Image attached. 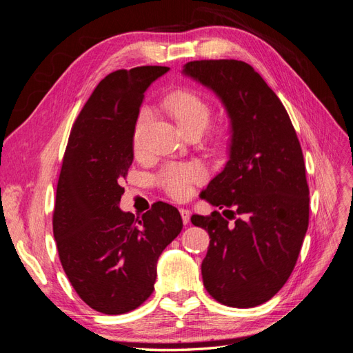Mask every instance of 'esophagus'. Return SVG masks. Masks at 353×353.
Masks as SVG:
<instances>
[{"label":"esophagus","mask_w":353,"mask_h":353,"mask_svg":"<svg viewBox=\"0 0 353 353\" xmlns=\"http://www.w3.org/2000/svg\"><path fill=\"white\" fill-rule=\"evenodd\" d=\"M179 213H181V216H183L184 225H187V223L190 222V210H188V209H181Z\"/></svg>","instance_id":"obj_1"}]
</instances>
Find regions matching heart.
<instances>
[{"label": "heart", "mask_w": 353, "mask_h": 353, "mask_svg": "<svg viewBox=\"0 0 353 353\" xmlns=\"http://www.w3.org/2000/svg\"><path fill=\"white\" fill-rule=\"evenodd\" d=\"M163 110L172 117L185 134H201L210 123L213 108L212 104L200 97L199 94L187 90H178L168 94L162 101ZM147 123V112H140L132 128V147L135 153H140L143 135ZM227 141V132L219 130L213 135V143L221 147ZM203 179L201 169L194 165H170L159 175V183L175 199H185L191 188Z\"/></svg>", "instance_id": "obj_1"}]
</instances>
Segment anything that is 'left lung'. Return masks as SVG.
<instances>
[{"mask_svg":"<svg viewBox=\"0 0 353 353\" xmlns=\"http://www.w3.org/2000/svg\"><path fill=\"white\" fill-rule=\"evenodd\" d=\"M183 73L218 95L232 132L230 160L201 193L226 218L191 216L210 237L203 284L222 305L258 306L288 280L307 230L302 147L283 103L248 63L196 60Z\"/></svg>","mask_w":353,"mask_h":353,"instance_id":"8db88e82","label":"left lung"}]
</instances>
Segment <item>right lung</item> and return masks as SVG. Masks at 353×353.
Masks as SVG:
<instances>
[{
    "instance_id": "right-lung-1",
    "label": "right lung",
    "mask_w": 353,
    "mask_h": 353,
    "mask_svg": "<svg viewBox=\"0 0 353 353\" xmlns=\"http://www.w3.org/2000/svg\"><path fill=\"white\" fill-rule=\"evenodd\" d=\"M168 70L109 73L74 121L63 157L52 212L59 258L74 292L105 315L134 311L150 297L159 256L183 230L178 209L163 201L143 216L119 209L144 92Z\"/></svg>"
}]
</instances>
